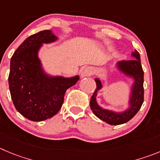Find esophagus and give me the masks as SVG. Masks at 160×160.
I'll return each mask as SVG.
<instances>
[{
	"mask_svg": "<svg viewBox=\"0 0 160 160\" xmlns=\"http://www.w3.org/2000/svg\"><path fill=\"white\" fill-rule=\"evenodd\" d=\"M92 74V70L90 67H85L81 70V77L85 78L90 76Z\"/></svg>",
	"mask_w": 160,
	"mask_h": 160,
	"instance_id": "1",
	"label": "esophagus"
}]
</instances>
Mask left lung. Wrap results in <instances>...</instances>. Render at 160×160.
<instances>
[{"instance_id":"obj_1","label":"left lung","mask_w":160,"mask_h":160,"mask_svg":"<svg viewBox=\"0 0 160 160\" xmlns=\"http://www.w3.org/2000/svg\"><path fill=\"white\" fill-rule=\"evenodd\" d=\"M132 56L133 59L123 60L117 64V68L121 72L134 79L129 98V108L125 111L121 112H113L98 105L96 97L98 90L102 88V84L99 79L95 78L97 88L90 99V109L99 119L112 125L124 124L130 121L140 110L143 102V70L140 62V55L138 51L135 50L132 53Z\"/></svg>"}]
</instances>
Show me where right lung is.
<instances>
[{
	"instance_id": "right-lung-1",
	"label": "right lung",
	"mask_w": 160,
	"mask_h": 160,
	"mask_svg": "<svg viewBox=\"0 0 160 160\" xmlns=\"http://www.w3.org/2000/svg\"><path fill=\"white\" fill-rule=\"evenodd\" d=\"M58 38L51 30L28 37L11 58L8 75L10 94L21 115L32 121H42L55 116L61 109L67 89L75 85L79 76L64 78L44 72L38 52L43 43Z\"/></svg>"
}]
</instances>
